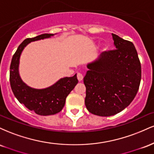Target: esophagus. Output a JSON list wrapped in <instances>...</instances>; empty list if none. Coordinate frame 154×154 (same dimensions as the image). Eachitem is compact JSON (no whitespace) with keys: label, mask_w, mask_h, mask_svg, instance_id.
I'll use <instances>...</instances> for the list:
<instances>
[{"label":"esophagus","mask_w":154,"mask_h":154,"mask_svg":"<svg viewBox=\"0 0 154 154\" xmlns=\"http://www.w3.org/2000/svg\"><path fill=\"white\" fill-rule=\"evenodd\" d=\"M77 79H78V80L80 82V81H82L83 79V75L82 73H77Z\"/></svg>","instance_id":"obj_1"}]
</instances>
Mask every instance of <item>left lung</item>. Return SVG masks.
<instances>
[{"instance_id": "obj_1", "label": "left lung", "mask_w": 154, "mask_h": 154, "mask_svg": "<svg viewBox=\"0 0 154 154\" xmlns=\"http://www.w3.org/2000/svg\"><path fill=\"white\" fill-rule=\"evenodd\" d=\"M116 50L103 52L88 63L85 100L90 112L113 116L130 105L138 91L141 66L135 45L112 33Z\"/></svg>"}]
</instances>
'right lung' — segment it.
<instances>
[{
  "label": "right lung",
  "instance_id": "1",
  "mask_svg": "<svg viewBox=\"0 0 154 154\" xmlns=\"http://www.w3.org/2000/svg\"><path fill=\"white\" fill-rule=\"evenodd\" d=\"M55 35L45 33L33 38L25 39L19 45L11 63L10 84L15 97L29 110L41 116L53 115L62 110L67 95L78 82L75 74L73 77L59 79L49 87L38 89L27 85L21 78L19 67L21 54L24 48L32 42L50 38Z\"/></svg>",
  "mask_w": 154,
  "mask_h": 154
}]
</instances>
